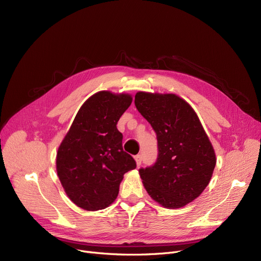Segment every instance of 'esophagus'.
<instances>
[{
    "mask_svg": "<svg viewBox=\"0 0 261 261\" xmlns=\"http://www.w3.org/2000/svg\"><path fill=\"white\" fill-rule=\"evenodd\" d=\"M134 160H135V162H136V165L140 166L141 164H142V155H141V154L135 155V156H134Z\"/></svg>",
    "mask_w": 261,
    "mask_h": 261,
    "instance_id": "1",
    "label": "esophagus"
}]
</instances>
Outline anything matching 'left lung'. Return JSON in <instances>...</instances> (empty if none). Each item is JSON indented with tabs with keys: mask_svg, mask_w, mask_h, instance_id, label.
Wrapping results in <instances>:
<instances>
[{
	"mask_svg": "<svg viewBox=\"0 0 261 261\" xmlns=\"http://www.w3.org/2000/svg\"><path fill=\"white\" fill-rule=\"evenodd\" d=\"M134 103L156 133L159 155L139 170L148 195L166 208H181L208 185L216 154L191 106L175 94L138 92Z\"/></svg>",
	"mask_w": 261,
	"mask_h": 261,
	"instance_id": "1",
	"label": "left lung"
}]
</instances>
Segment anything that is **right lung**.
Wrapping results in <instances>:
<instances>
[{"label": "right lung", "mask_w": 261, "mask_h": 261, "mask_svg": "<svg viewBox=\"0 0 261 261\" xmlns=\"http://www.w3.org/2000/svg\"><path fill=\"white\" fill-rule=\"evenodd\" d=\"M131 102L130 94L95 93L80 107L58 148V177L66 196L82 210L111 205L123 174L136 167L123 151L122 134L116 128Z\"/></svg>", "instance_id": "1"}]
</instances>
